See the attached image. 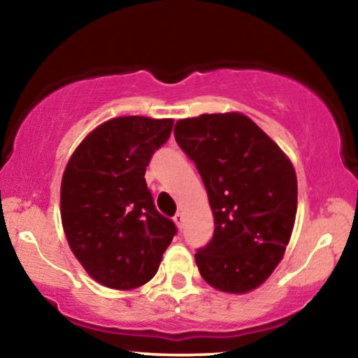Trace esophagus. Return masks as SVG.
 I'll use <instances>...</instances> for the list:
<instances>
[{
	"instance_id": "34e87169",
	"label": "esophagus",
	"mask_w": 358,
	"mask_h": 358,
	"mask_svg": "<svg viewBox=\"0 0 358 358\" xmlns=\"http://www.w3.org/2000/svg\"><path fill=\"white\" fill-rule=\"evenodd\" d=\"M173 220H174V223L178 224V228H179V229L182 228V223H184V215H182V213H176Z\"/></svg>"
}]
</instances>
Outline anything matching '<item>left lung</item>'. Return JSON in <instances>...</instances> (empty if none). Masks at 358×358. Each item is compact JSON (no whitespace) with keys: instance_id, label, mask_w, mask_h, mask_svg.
Returning a JSON list of instances; mask_svg holds the SVG:
<instances>
[{"instance_id":"left-lung-1","label":"left lung","mask_w":358,"mask_h":358,"mask_svg":"<svg viewBox=\"0 0 358 358\" xmlns=\"http://www.w3.org/2000/svg\"><path fill=\"white\" fill-rule=\"evenodd\" d=\"M174 136L195 163L215 218L213 238L195 252L200 275L222 292L254 290L282 261L295 224L290 159L238 112L178 120Z\"/></svg>"}]
</instances>
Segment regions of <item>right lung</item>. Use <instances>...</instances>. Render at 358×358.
Listing matches in <instances>:
<instances>
[{"label":"right lung","mask_w":358,"mask_h":358,"mask_svg":"<svg viewBox=\"0 0 358 358\" xmlns=\"http://www.w3.org/2000/svg\"><path fill=\"white\" fill-rule=\"evenodd\" d=\"M173 125V119L117 117L92 130L68 161L63 229L81 266L104 287L131 290L150 282L178 233L156 210L145 180Z\"/></svg>","instance_id":"obj_1"}]
</instances>
